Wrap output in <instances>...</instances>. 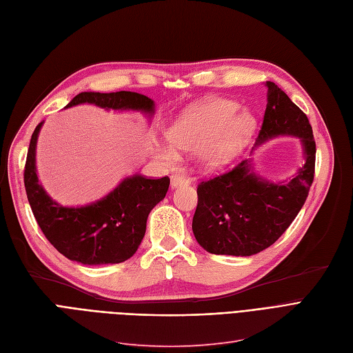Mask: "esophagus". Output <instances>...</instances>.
<instances>
[{
	"instance_id": "34e87169",
	"label": "esophagus",
	"mask_w": 353,
	"mask_h": 353,
	"mask_svg": "<svg viewBox=\"0 0 353 353\" xmlns=\"http://www.w3.org/2000/svg\"><path fill=\"white\" fill-rule=\"evenodd\" d=\"M190 180L189 177L186 176H180V174H176L172 177V186L173 188H177V186H183V185H189Z\"/></svg>"
}]
</instances>
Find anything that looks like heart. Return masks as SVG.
Wrapping results in <instances>:
<instances>
[{
    "label": "heart",
    "instance_id": "1",
    "mask_svg": "<svg viewBox=\"0 0 353 353\" xmlns=\"http://www.w3.org/2000/svg\"><path fill=\"white\" fill-rule=\"evenodd\" d=\"M239 112L240 104L231 100L193 104L177 117L168 130V138L179 150L199 151L206 168L219 170L236 159L254 132L253 114ZM174 148L163 145L159 148V157L165 165L180 161V154Z\"/></svg>",
    "mask_w": 353,
    "mask_h": 353
}]
</instances>
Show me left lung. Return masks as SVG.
Returning <instances> with one entry per match:
<instances>
[{
    "label": "left lung",
    "mask_w": 353,
    "mask_h": 353,
    "mask_svg": "<svg viewBox=\"0 0 353 353\" xmlns=\"http://www.w3.org/2000/svg\"><path fill=\"white\" fill-rule=\"evenodd\" d=\"M257 143L278 137L301 138L305 164L286 183H270L252 172L250 160L201 181L192 230L212 254L252 256L268 249L291 225L314 180L316 141L307 114L272 81Z\"/></svg>",
    "instance_id": "left-lung-1"
}]
</instances>
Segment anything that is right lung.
<instances>
[{"mask_svg": "<svg viewBox=\"0 0 353 353\" xmlns=\"http://www.w3.org/2000/svg\"><path fill=\"white\" fill-rule=\"evenodd\" d=\"M93 103L106 109L154 112V101L134 91L80 93L67 108ZM42 123L32 134L24 165V188L32 212L48 241L74 262L83 265L121 263L132 257L143 239L147 218L164 199L168 176L161 179L135 174L125 179L106 198L81 208H65L52 201L39 185L34 164L36 142Z\"/></svg>", "mask_w": 353, "mask_h": 353, "instance_id": "add662e5", "label": "right lung"}]
</instances>
